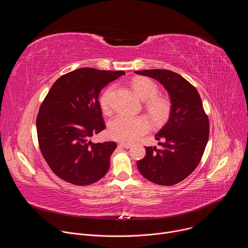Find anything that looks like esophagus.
<instances>
[{
  "mask_svg": "<svg viewBox=\"0 0 248 248\" xmlns=\"http://www.w3.org/2000/svg\"><path fill=\"white\" fill-rule=\"evenodd\" d=\"M121 147H124V148H129L130 146H131V144L130 143H127V142H121L120 144H119Z\"/></svg>",
  "mask_w": 248,
  "mask_h": 248,
  "instance_id": "34e87169",
  "label": "esophagus"
}]
</instances>
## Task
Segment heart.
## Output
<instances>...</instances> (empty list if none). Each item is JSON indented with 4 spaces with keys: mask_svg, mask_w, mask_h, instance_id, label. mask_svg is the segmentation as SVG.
<instances>
[{
    "mask_svg": "<svg viewBox=\"0 0 248 248\" xmlns=\"http://www.w3.org/2000/svg\"><path fill=\"white\" fill-rule=\"evenodd\" d=\"M133 92L145 102L146 111L155 124H163L170 114L171 104L164 96L156 95L158 92L157 84L146 78H135L131 80ZM112 88L106 90L100 98V103L104 111L109 110L110 97ZM148 129V122L142 116L118 115L109 124V135L119 141L134 140L136 137L144 133Z\"/></svg>",
    "mask_w": 248,
    "mask_h": 248,
    "instance_id": "b5f03b06",
    "label": "heart"
}]
</instances>
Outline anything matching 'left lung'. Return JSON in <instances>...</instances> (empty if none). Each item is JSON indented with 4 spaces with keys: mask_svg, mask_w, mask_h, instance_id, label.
<instances>
[{
    "mask_svg": "<svg viewBox=\"0 0 248 248\" xmlns=\"http://www.w3.org/2000/svg\"><path fill=\"white\" fill-rule=\"evenodd\" d=\"M136 75L156 79L167 90L171 104L168 122L155 134L160 148L146 147L137 161L138 170L148 181L172 186L184 181L198 166L209 138V121L196 88L179 74L146 69Z\"/></svg>",
    "mask_w": 248,
    "mask_h": 248,
    "instance_id": "obj_1",
    "label": "left lung"
}]
</instances>
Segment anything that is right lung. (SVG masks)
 Returning <instances> with one entry per match:
<instances>
[{"instance_id": "obj_1", "label": "right lung", "mask_w": 248, "mask_h": 248, "mask_svg": "<svg viewBox=\"0 0 248 248\" xmlns=\"http://www.w3.org/2000/svg\"><path fill=\"white\" fill-rule=\"evenodd\" d=\"M124 75L82 67L61 77L44 99L36 120L40 150L51 170L62 180L87 186L108 172L114 141L94 143L90 138L106 128L99 93Z\"/></svg>"}]
</instances>
